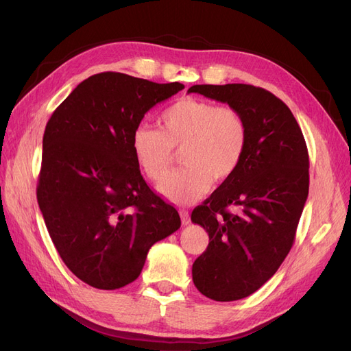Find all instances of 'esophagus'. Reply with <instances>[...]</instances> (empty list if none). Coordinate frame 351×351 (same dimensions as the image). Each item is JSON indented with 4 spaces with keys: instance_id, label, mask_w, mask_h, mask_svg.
Here are the masks:
<instances>
[{
    "instance_id": "esophagus-1",
    "label": "esophagus",
    "mask_w": 351,
    "mask_h": 351,
    "mask_svg": "<svg viewBox=\"0 0 351 351\" xmlns=\"http://www.w3.org/2000/svg\"><path fill=\"white\" fill-rule=\"evenodd\" d=\"M180 217H182V222L183 226L190 224V217H189V212L186 209H180Z\"/></svg>"
}]
</instances>
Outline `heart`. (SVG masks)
Segmentation results:
<instances>
[{
    "label": "heart",
    "mask_w": 351,
    "mask_h": 351,
    "mask_svg": "<svg viewBox=\"0 0 351 351\" xmlns=\"http://www.w3.org/2000/svg\"><path fill=\"white\" fill-rule=\"evenodd\" d=\"M159 127L141 124L132 134L137 165L152 182L164 180L174 162V151L186 167L169 176L158 190L178 205H189L208 193L212 182L222 183L239 169L247 147V124L231 107L182 98L159 117Z\"/></svg>",
    "instance_id": "heart-1"
}]
</instances>
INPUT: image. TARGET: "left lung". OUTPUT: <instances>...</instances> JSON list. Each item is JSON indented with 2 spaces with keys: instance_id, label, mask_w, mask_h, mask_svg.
<instances>
[{
  "instance_id": "8db88e82",
  "label": "left lung",
  "mask_w": 351,
  "mask_h": 351,
  "mask_svg": "<svg viewBox=\"0 0 351 351\" xmlns=\"http://www.w3.org/2000/svg\"><path fill=\"white\" fill-rule=\"evenodd\" d=\"M187 92L228 104L247 124L239 169L192 212L209 236L192 268L196 289L217 302L240 300L277 272L293 246L309 193V154L293 112L271 92L243 83Z\"/></svg>"
}]
</instances>
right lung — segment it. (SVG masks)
<instances>
[{
  "instance_id": "obj_1",
  "label": "right lung",
  "mask_w": 351,
  "mask_h": 351,
  "mask_svg": "<svg viewBox=\"0 0 351 351\" xmlns=\"http://www.w3.org/2000/svg\"><path fill=\"white\" fill-rule=\"evenodd\" d=\"M182 89L178 82L93 74L47 123L39 209L62 262L95 289L133 282L149 249L182 226L177 209L146 184L132 152L145 114Z\"/></svg>"
}]
</instances>
